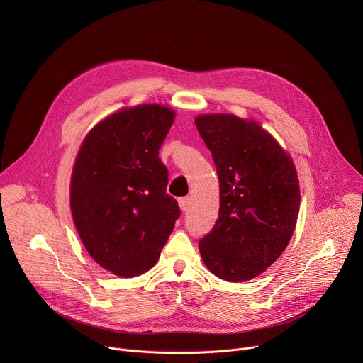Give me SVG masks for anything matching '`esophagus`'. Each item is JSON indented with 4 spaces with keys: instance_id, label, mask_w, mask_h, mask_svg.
Listing matches in <instances>:
<instances>
[{
    "instance_id": "obj_1",
    "label": "esophagus",
    "mask_w": 363,
    "mask_h": 363,
    "mask_svg": "<svg viewBox=\"0 0 363 363\" xmlns=\"http://www.w3.org/2000/svg\"><path fill=\"white\" fill-rule=\"evenodd\" d=\"M178 203H179V208H181L182 211H188L189 206H191V198H189V196L179 198V199H178Z\"/></svg>"
}]
</instances>
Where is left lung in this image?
<instances>
[{"instance_id": "obj_1", "label": "left lung", "mask_w": 363, "mask_h": 363, "mask_svg": "<svg viewBox=\"0 0 363 363\" xmlns=\"http://www.w3.org/2000/svg\"><path fill=\"white\" fill-rule=\"evenodd\" d=\"M196 129L220 179V211L199 242L202 262L225 281H247L287 247L298 216L296 168L283 147L252 121L201 115Z\"/></svg>"}]
</instances>
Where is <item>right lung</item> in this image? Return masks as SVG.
I'll return each instance as SVG.
<instances>
[{"label": "right lung", "mask_w": 363, "mask_h": 363, "mask_svg": "<svg viewBox=\"0 0 363 363\" xmlns=\"http://www.w3.org/2000/svg\"><path fill=\"white\" fill-rule=\"evenodd\" d=\"M174 118L160 105L119 111L89 132L76 158L74 225L93 260L116 276L135 277L157 264L181 216L160 160Z\"/></svg>", "instance_id": "add662e5"}]
</instances>
